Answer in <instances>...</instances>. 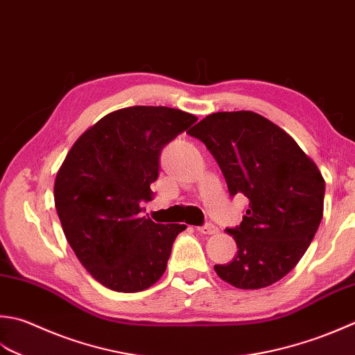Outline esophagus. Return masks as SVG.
I'll return each mask as SVG.
<instances>
[{
    "mask_svg": "<svg viewBox=\"0 0 355 355\" xmlns=\"http://www.w3.org/2000/svg\"><path fill=\"white\" fill-rule=\"evenodd\" d=\"M197 229H198L200 234H205V235H212V234H217L218 232V227L215 226V225H212V223H206V225L200 226Z\"/></svg>",
    "mask_w": 355,
    "mask_h": 355,
    "instance_id": "esophagus-1",
    "label": "esophagus"
}]
</instances>
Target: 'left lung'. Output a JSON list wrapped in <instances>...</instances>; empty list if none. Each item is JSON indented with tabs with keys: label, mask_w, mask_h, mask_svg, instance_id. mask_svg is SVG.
Here are the masks:
<instances>
[{
	"label": "left lung",
	"mask_w": 355,
	"mask_h": 355,
	"mask_svg": "<svg viewBox=\"0 0 355 355\" xmlns=\"http://www.w3.org/2000/svg\"><path fill=\"white\" fill-rule=\"evenodd\" d=\"M217 159L231 196L249 200L227 227L237 255L214 269L240 289L282 280L306 252L323 217L324 180L317 164L282 128L251 110L207 115L189 132Z\"/></svg>",
	"instance_id": "left-lung-1"
}]
</instances>
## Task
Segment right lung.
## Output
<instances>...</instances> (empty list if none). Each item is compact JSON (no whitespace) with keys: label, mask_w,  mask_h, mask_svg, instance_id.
<instances>
[{"label":"right lung","mask_w":355,"mask_h":355,"mask_svg":"<svg viewBox=\"0 0 355 355\" xmlns=\"http://www.w3.org/2000/svg\"><path fill=\"white\" fill-rule=\"evenodd\" d=\"M198 118L180 109L134 106L87 129L55 178V207L69 245L87 272L116 293L148 289L164 274L186 225L140 214L152 200L166 144Z\"/></svg>","instance_id":"1"}]
</instances>
